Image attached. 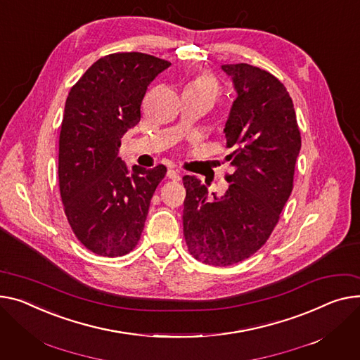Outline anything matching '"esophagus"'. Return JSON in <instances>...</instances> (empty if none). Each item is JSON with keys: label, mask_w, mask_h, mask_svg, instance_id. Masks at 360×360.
<instances>
[{"label": "esophagus", "mask_w": 360, "mask_h": 360, "mask_svg": "<svg viewBox=\"0 0 360 360\" xmlns=\"http://www.w3.org/2000/svg\"><path fill=\"white\" fill-rule=\"evenodd\" d=\"M167 178H171L172 181H179V179H181L179 172L175 171V169H169V171H167Z\"/></svg>", "instance_id": "esophagus-1"}]
</instances>
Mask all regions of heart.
<instances>
[{"instance_id":"b5f03b06","label":"heart","mask_w":360,"mask_h":360,"mask_svg":"<svg viewBox=\"0 0 360 360\" xmlns=\"http://www.w3.org/2000/svg\"><path fill=\"white\" fill-rule=\"evenodd\" d=\"M185 91L204 95V97H207L211 103H214L220 95V85L217 79L211 77L210 74H200L186 85Z\"/></svg>"}]
</instances>
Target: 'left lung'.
<instances>
[{"instance_id":"obj_1","label":"left lung","mask_w":360,"mask_h":360,"mask_svg":"<svg viewBox=\"0 0 360 360\" xmlns=\"http://www.w3.org/2000/svg\"><path fill=\"white\" fill-rule=\"evenodd\" d=\"M236 100L224 133L234 167L224 195L211 194L195 176H184V236L189 253L212 266L250 257L266 243L292 193L301 136L283 84L260 68L221 65Z\"/></svg>"}]
</instances>
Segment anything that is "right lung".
I'll return each instance as SVG.
<instances>
[{
  "mask_svg": "<svg viewBox=\"0 0 360 360\" xmlns=\"http://www.w3.org/2000/svg\"><path fill=\"white\" fill-rule=\"evenodd\" d=\"M171 62L112 53L95 62L72 86L59 136V188L78 240L100 256L131 252L166 167L131 166L118 156L122 137L140 122L150 82Z\"/></svg>",
  "mask_w": 360,
  "mask_h": 360,
  "instance_id": "1",
  "label": "right lung"
}]
</instances>
